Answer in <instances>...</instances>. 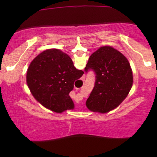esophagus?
Masks as SVG:
<instances>
[{"label":"esophagus","mask_w":157,"mask_h":157,"mask_svg":"<svg viewBox=\"0 0 157 157\" xmlns=\"http://www.w3.org/2000/svg\"><path fill=\"white\" fill-rule=\"evenodd\" d=\"M84 79H85V78H84V77H83V78H82V80H84ZM80 97H81V96H80ZM79 100H80V99H79Z\"/></svg>","instance_id":"1"}]
</instances>
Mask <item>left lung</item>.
I'll return each mask as SVG.
<instances>
[{"instance_id": "left-lung-1", "label": "left lung", "mask_w": 157, "mask_h": 157, "mask_svg": "<svg viewBox=\"0 0 157 157\" xmlns=\"http://www.w3.org/2000/svg\"><path fill=\"white\" fill-rule=\"evenodd\" d=\"M93 71L95 82L86 106L92 111L107 113L128 94L133 84L132 70L127 58L111 46H103L90 56L85 68Z\"/></svg>"}]
</instances>
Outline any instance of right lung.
<instances>
[{
	"mask_svg": "<svg viewBox=\"0 0 157 157\" xmlns=\"http://www.w3.org/2000/svg\"><path fill=\"white\" fill-rule=\"evenodd\" d=\"M83 74L75 67L66 53L59 49H48L30 63L26 82L37 101L56 113H62L74 108L69 93L75 81Z\"/></svg>",
	"mask_w": 157,
	"mask_h": 157,
	"instance_id": "right-lung-1",
	"label": "right lung"
}]
</instances>
